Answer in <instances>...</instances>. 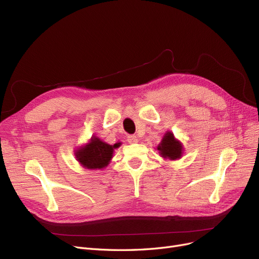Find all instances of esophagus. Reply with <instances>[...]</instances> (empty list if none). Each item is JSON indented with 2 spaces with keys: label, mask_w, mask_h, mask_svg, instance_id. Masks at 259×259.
<instances>
[{
  "label": "esophagus",
  "mask_w": 259,
  "mask_h": 259,
  "mask_svg": "<svg viewBox=\"0 0 259 259\" xmlns=\"http://www.w3.org/2000/svg\"><path fill=\"white\" fill-rule=\"evenodd\" d=\"M127 141H128V143L133 144V143L138 142V138H137V136H133V134H131V136L127 137Z\"/></svg>",
  "instance_id": "1"
}]
</instances>
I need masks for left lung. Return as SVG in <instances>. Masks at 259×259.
I'll return each instance as SVG.
<instances>
[{
	"label": "left lung",
	"mask_w": 259,
	"mask_h": 259,
	"mask_svg": "<svg viewBox=\"0 0 259 259\" xmlns=\"http://www.w3.org/2000/svg\"><path fill=\"white\" fill-rule=\"evenodd\" d=\"M157 150H159L160 155L164 159L177 160L182 156L183 146L181 142L175 139L172 132L168 131L165 133L160 145L157 146Z\"/></svg>",
	"instance_id": "obj_1"
}]
</instances>
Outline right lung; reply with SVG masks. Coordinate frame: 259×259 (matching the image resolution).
Wrapping results in <instances>:
<instances>
[{"mask_svg": "<svg viewBox=\"0 0 259 259\" xmlns=\"http://www.w3.org/2000/svg\"><path fill=\"white\" fill-rule=\"evenodd\" d=\"M119 144L109 145L96 137H93L88 144L75 151V156L88 169H102L108 166L113 156V151Z\"/></svg>", "mask_w": 259, "mask_h": 259, "instance_id": "add662e5", "label": "right lung"}]
</instances>
